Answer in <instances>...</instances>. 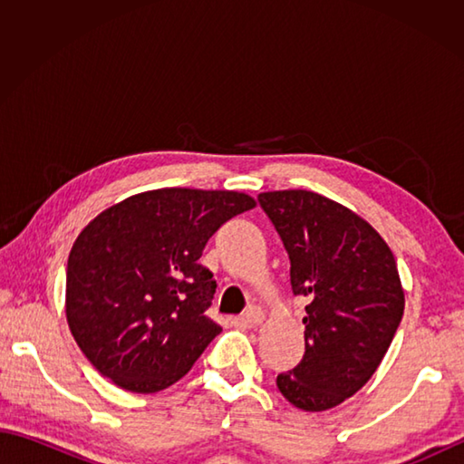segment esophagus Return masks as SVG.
<instances>
[{
	"label": "esophagus",
	"instance_id": "obj_1",
	"mask_svg": "<svg viewBox=\"0 0 464 464\" xmlns=\"http://www.w3.org/2000/svg\"><path fill=\"white\" fill-rule=\"evenodd\" d=\"M263 319H265V313L259 307H255V304H249L243 313V321L247 323L249 327H257V324L263 323Z\"/></svg>",
	"mask_w": 464,
	"mask_h": 464
}]
</instances>
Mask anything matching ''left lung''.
<instances>
[{
	"label": "left lung",
	"instance_id": "8db88e82",
	"mask_svg": "<svg viewBox=\"0 0 464 464\" xmlns=\"http://www.w3.org/2000/svg\"><path fill=\"white\" fill-rule=\"evenodd\" d=\"M257 201L289 255L293 293L309 301L304 354L277 387L297 409H333L372 377L399 329L397 261L367 221L319 193L269 191Z\"/></svg>",
	"mask_w": 464,
	"mask_h": 464
}]
</instances>
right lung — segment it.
<instances>
[{
    "label": "right lung",
    "mask_w": 464,
    "mask_h": 464,
    "mask_svg": "<svg viewBox=\"0 0 464 464\" xmlns=\"http://www.w3.org/2000/svg\"><path fill=\"white\" fill-rule=\"evenodd\" d=\"M255 207L237 191L167 187L100 213L67 259L65 313L93 367L131 392L163 391L221 327L205 314L217 283L199 257L211 235Z\"/></svg>",
    "instance_id": "add662e5"
}]
</instances>
